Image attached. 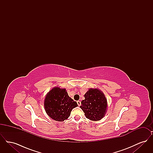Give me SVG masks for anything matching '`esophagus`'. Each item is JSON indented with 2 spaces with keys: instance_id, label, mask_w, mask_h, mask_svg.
<instances>
[{
  "instance_id": "obj_1",
  "label": "esophagus",
  "mask_w": 153,
  "mask_h": 153,
  "mask_svg": "<svg viewBox=\"0 0 153 153\" xmlns=\"http://www.w3.org/2000/svg\"><path fill=\"white\" fill-rule=\"evenodd\" d=\"M77 104H78V105H79V106L81 105V102H80V101H77Z\"/></svg>"
}]
</instances>
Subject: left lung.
<instances>
[{
    "instance_id": "left-lung-1",
    "label": "left lung",
    "mask_w": 153,
    "mask_h": 153,
    "mask_svg": "<svg viewBox=\"0 0 153 153\" xmlns=\"http://www.w3.org/2000/svg\"><path fill=\"white\" fill-rule=\"evenodd\" d=\"M84 97L80 107L86 117L93 121L101 120L106 113L108 105L104 94L99 89L90 88Z\"/></svg>"
}]
</instances>
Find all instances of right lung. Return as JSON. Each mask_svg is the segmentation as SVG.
I'll return each instance as SVG.
<instances>
[{"label":"right lung","mask_w":153,"mask_h":153,"mask_svg":"<svg viewBox=\"0 0 153 153\" xmlns=\"http://www.w3.org/2000/svg\"><path fill=\"white\" fill-rule=\"evenodd\" d=\"M68 94L65 89L54 87L47 94L44 101V107L48 116L54 120L62 122L71 115L72 110L77 107Z\"/></svg>","instance_id":"obj_1"}]
</instances>
